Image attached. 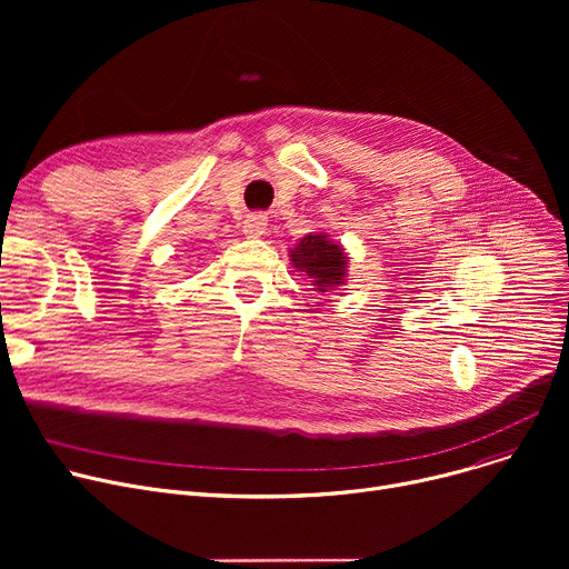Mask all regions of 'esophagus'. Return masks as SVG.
Listing matches in <instances>:
<instances>
[{
	"label": "esophagus",
	"instance_id": "34e87169",
	"mask_svg": "<svg viewBox=\"0 0 569 569\" xmlns=\"http://www.w3.org/2000/svg\"><path fill=\"white\" fill-rule=\"evenodd\" d=\"M244 234L247 237H260V234H264V230H267V217L262 214V212H253V214H249L247 219H244Z\"/></svg>",
	"mask_w": 569,
	"mask_h": 569
}]
</instances>
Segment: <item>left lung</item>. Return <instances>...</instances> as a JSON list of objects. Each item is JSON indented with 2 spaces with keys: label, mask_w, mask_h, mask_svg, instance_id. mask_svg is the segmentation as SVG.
I'll return each instance as SVG.
<instances>
[{
  "label": "left lung",
  "mask_w": 569,
  "mask_h": 569,
  "mask_svg": "<svg viewBox=\"0 0 569 569\" xmlns=\"http://www.w3.org/2000/svg\"><path fill=\"white\" fill-rule=\"evenodd\" d=\"M290 260L300 272L307 274V279H311V286H316L320 292L337 290V286L346 281V251L322 232L302 237L290 251Z\"/></svg>",
  "instance_id": "8db88e82"
}]
</instances>
